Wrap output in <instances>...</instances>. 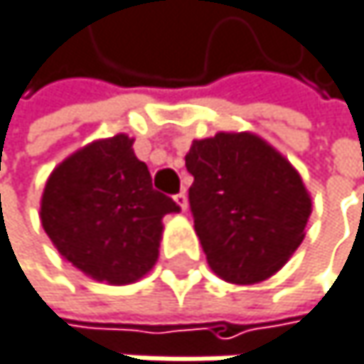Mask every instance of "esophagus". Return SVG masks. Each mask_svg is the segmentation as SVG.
<instances>
[{
  "instance_id": "1",
  "label": "esophagus",
  "mask_w": 364,
  "mask_h": 364,
  "mask_svg": "<svg viewBox=\"0 0 364 364\" xmlns=\"http://www.w3.org/2000/svg\"><path fill=\"white\" fill-rule=\"evenodd\" d=\"M174 203H176V207H178L181 211H188V196H186V192L176 194V196H174Z\"/></svg>"
}]
</instances>
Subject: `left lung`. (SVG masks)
<instances>
[{"instance_id": "obj_1", "label": "left lung", "mask_w": 364, "mask_h": 364, "mask_svg": "<svg viewBox=\"0 0 364 364\" xmlns=\"http://www.w3.org/2000/svg\"><path fill=\"white\" fill-rule=\"evenodd\" d=\"M190 207L211 271L228 284L267 282L305 239L311 196L299 170L254 132H218L186 155Z\"/></svg>"}]
</instances>
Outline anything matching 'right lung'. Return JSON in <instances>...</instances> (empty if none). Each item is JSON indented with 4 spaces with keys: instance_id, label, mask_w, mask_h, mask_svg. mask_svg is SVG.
Segmentation results:
<instances>
[{
    "instance_id": "obj_1",
    "label": "right lung",
    "mask_w": 364,
    "mask_h": 364,
    "mask_svg": "<svg viewBox=\"0 0 364 364\" xmlns=\"http://www.w3.org/2000/svg\"><path fill=\"white\" fill-rule=\"evenodd\" d=\"M134 138H97L48 174L40 222L55 250L95 282L127 286L157 262L164 215L178 211L153 190Z\"/></svg>"
}]
</instances>
